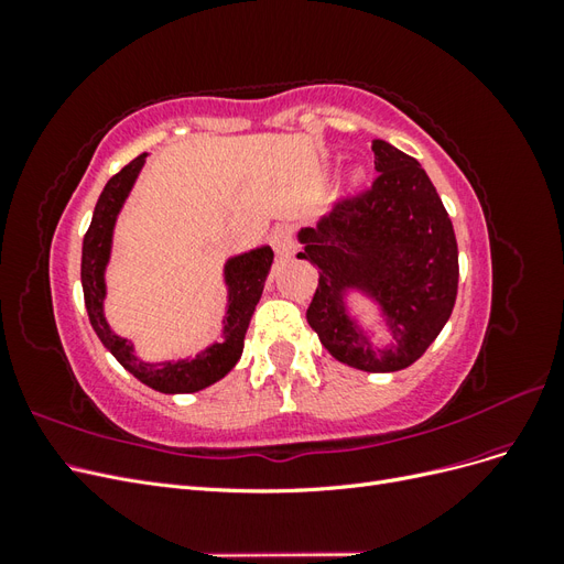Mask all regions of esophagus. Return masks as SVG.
I'll use <instances>...</instances> for the list:
<instances>
[{"instance_id":"obj_1","label":"esophagus","mask_w":564,"mask_h":564,"mask_svg":"<svg viewBox=\"0 0 564 564\" xmlns=\"http://www.w3.org/2000/svg\"><path fill=\"white\" fill-rule=\"evenodd\" d=\"M270 245L275 249L280 259H292L296 253V240H294V230L289 226H278L270 232Z\"/></svg>"}]
</instances>
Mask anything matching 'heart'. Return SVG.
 <instances>
[{"label":"heart","instance_id":"1","mask_svg":"<svg viewBox=\"0 0 564 564\" xmlns=\"http://www.w3.org/2000/svg\"><path fill=\"white\" fill-rule=\"evenodd\" d=\"M362 181H365V172H362V169H355L352 176H350V185H352V187H360Z\"/></svg>","mask_w":564,"mask_h":564}]
</instances>
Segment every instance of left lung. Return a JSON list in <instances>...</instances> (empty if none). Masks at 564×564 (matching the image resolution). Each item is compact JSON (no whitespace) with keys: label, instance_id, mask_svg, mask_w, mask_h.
Listing matches in <instances>:
<instances>
[{"label":"left lung","instance_id":"obj_1","mask_svg":"<svg viewBox=\"0 0 564 564\" xmlns=\"http://www.w3.org/2000/svg\"><path fill=\"white\" fill-rule=\"evenodd\" d=\"M379 178L301 228L299 259L317 265L308 324L338 362L371 373L414 365L445 327L458 286L452 218L421 164L371 141Z\"/></svg>","mask_w":564,"mask_h":564}]
</instances>
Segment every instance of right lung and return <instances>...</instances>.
I'll list each match as a JSON object with an SVG mask.
<instances>
[{
  "label": "right lung",
  "mask_w": 564,
  "mask_h": 564,
  "mask_svg": "<svg viewBox=\"0 0 564 564\" xmlns=\"http://www.w3.org/2000/svg\"><path fill=\"white\" fill-rule=\"evenodd\" d=\"M145 158L148 152L131 160L122 172L115 174L96 202L91 226L87 235H84L82 245V289L91 327L100 338V344L112 352L115 360L148 388L166 392V395H181V392H197L214 386L240 360L249 319L256 303H259L263 294L275 253H272L268 245H261L226 259V313L220 317V334L209 346L199 348L195 355L178 357V360H169V357L158 362L143 360L135 352L133 340L119 336L106 317V272L112 259L117 218L122 214L135 181H139L141 169L145 166Z\"/></svg>",
  "instance_id": "obj_1"
}]
</instances>
